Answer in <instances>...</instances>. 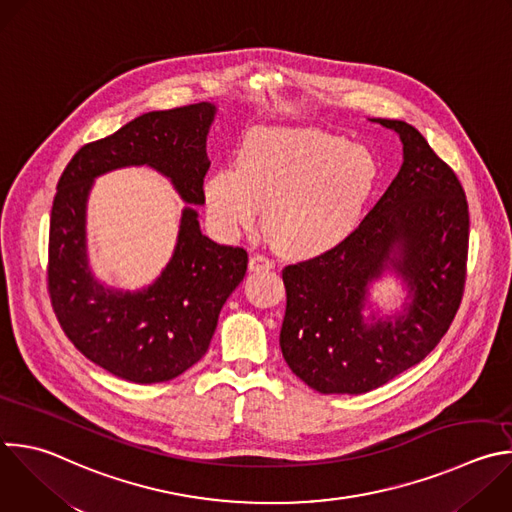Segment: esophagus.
Listing matches in <instances>:
<instances>
[{
    "label": "esophagus",
    "instance_id": "34e87169",
    "mask_svg": "<svg viewBox=\"0 0 512 512\" xmlns=\"http://www.w3.org/2000/svg\"><path fill=\"white\" fill-rule=\"evenodd\" d=\"M269 269H273V261H269L267 257H263V255L249 257V271L259 273V271H269Z\"/></svg>",
    "mask_w": 512,
    "mask_h": 512
}]
</instances>
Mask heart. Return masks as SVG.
I'll list each match as a JSON object with an SVG mask.
<instances>
[{
    "instance_id": "1",
    "label": "heart",
    "mask_w": 512,
    "mask_h": 512,
    "mask_svg": "<svg viewBox=\"0 0 512 512\" xmlns=\"http://www.w3.org/2000/svg\"><path fill=\"white\" fill-rule=\"evenodd\" d=\"M380 181L376 156L319 128L261 126L237 148L235 168L205 181L213 225L235 237L257 223L273 247L295 259L317 257L360 225Z\"/></svg>"
}]
</instances>
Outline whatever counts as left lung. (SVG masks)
<instances>
[{
    "instance_id": "8db88e82",
    "label": "left lung",
    "mask_w": 512,
    "mask_h": 512,
    "mask_svg": "<svg viewBox=\"0 0 512 512\" xmlns=\"http://www.w3.org/2000/svg\"><path fill=\"white\" fill-rule=\"evenodd\" d=\"M372 122L400 136V173L346 241L283 269L279 346L291 372L319 394H366L420 364L464 291L468 203L458 177L412 124ZM386 272L403 279L405 305L366 318L369 285Z\"/></svg>"
}]
</instances>
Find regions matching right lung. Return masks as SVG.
<instances>
[{
  "instance_id": "obj_1",
  "label": "right lung",
  "mask_w": 512,
  "mask_h": 512,
  "mask_svg": "<svg viewBox=\"0 0 512 512\" xmlns=\"http://www.w3.org/2000/svg\"><path fill=\"white\" fill-rule=\"evenodd\" d=\"M217 106L199 102L146 112L82 146L58 181L50 217L48 289L70 342L96 366L134 384L168 382L209 350L219 313L243 281L247 251L211 241L185 207L175 253L144 289L100 283L88 263L86 207L94 179L124 166H150L187 205H205L207 134Z\"/></svg>"
}]
</instances>
